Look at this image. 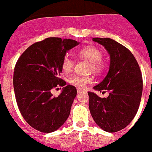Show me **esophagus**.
Masks as SVG:
<instances>
[{
    "label": "esophagus",
    "instance_id": "1",
    "mask_svg": "<svg viewBox=\"0 0 152 152\" xmlns=\"http://www.w3.org/2000/svg\"><path fill=\"white\" fill-rule=\"evenodd\" d=\"M77 92H83V91H85L86 90L84 89V88H77Z\"/></svg>",
    "mask_w": 152,
    "mask_h": 152
}]
</instances>
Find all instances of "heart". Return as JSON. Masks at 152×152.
Listing matches in <instances>:
<instances>
[{"instance_id": "1", "label": "heart", "mask_w": 152, "mask_h": 152, "mask_svg": "<svg viewBox=\"0 0 152 152\" xmlns=\"http://www.w3.org/2000/svg\"><path fill=\"white\" fill-rule=\"evenodd\" d=\"M77 55L80 58L91 62L90 69L96 73H100L105 68V62L102 59L103 53L98 48L93 46L83 47L77 51ZM75 62L69 55H65L61 61V69L65 73H69L74 68ZM69 83L78 88H85L86 85L93 81L91 76L72 75L68 80Z\"/></svg>"}]
</instances>
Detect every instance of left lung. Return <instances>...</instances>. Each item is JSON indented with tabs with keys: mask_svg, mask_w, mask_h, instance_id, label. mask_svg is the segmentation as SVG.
Returning <instances> with one entry per match:
<instances>
[{
	"mask_svg": "<svg viewBox=\"0 0 152 152\" xmlns=\"http://www.w3.org/2000/svg\"><path fill=\"white\" fill-rule=\"evenodd\" d=\"M110 55L107 75L94 88L108 91L101 98L88 91V107L93 119L108 132L122 130L132 122L139 109L142 91V77L134 56L126 47L111 38L94 37Z\"/></svg>",
	"mask_w": 152,
	"mask_h": 152,
	"instance_id": "left-lung-1",
	"label": "left lung"
}]
</instances>
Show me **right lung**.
Wrapping results in <instances>:
<instances>
[{"label": "right lung", "instance_id": "1", "mask_svg": "<svg viewBox=\"0 0 152 152\" xmlns=\"http://www.w3.org/2000/svg\"><path fill=\"white\" fill-rule=\"evenodd\" d=\"M78 43L71 39L48 37L28 46L16 63L13 75L16 102L27 124L39 132H55L69 116L75 87L66 86L57 97L51 91L66 84L59 77L61 61Z\"/></svg>", "mask_w": 152, "mask_h": 152}]
</instances>
